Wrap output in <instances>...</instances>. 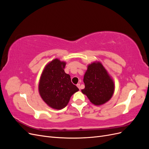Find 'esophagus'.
Returning <instances> with one entry per match:
<instances>
[{"instance_id": "34e87169", "label": "esophagus", "mask_w": 149, "mask_h": 149, "mask_svg": "<svg viewBox=\"0 0 149 149\" xmlns=\"http://www.w3.org/2000/svg\"><path fill=\"white\" fill-rule=\"evenodd\" d=\"M77 86H78V88L79 89V90H80V89H81V86H80V84L79 83H78V84H77Z\"/></svg>"}]
</instances>
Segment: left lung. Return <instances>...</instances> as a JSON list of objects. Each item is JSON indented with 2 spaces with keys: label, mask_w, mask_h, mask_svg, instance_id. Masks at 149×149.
<instances>
[{
  "label": "left lung",
  "mask_w": 149,
  "mask_h": 149,
  "mask_svg": "<svg viewBox=\"0 0 149 149\" xmlns=\"http://www.w3.org/2000/svg\"><path fill=\"white\" fill-rule=\"evenodd\" d=\"M85 88L81 92L93 104L100 106L110 100L114 92V83L100 61L88 66L84 76Z\"/></svg>",
  "instance_id": "1"
}]
</instances>
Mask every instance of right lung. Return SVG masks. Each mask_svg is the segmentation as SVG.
<instances>
[{
    "label": "right lung",
    "instance_id": "obj_1",
    "mask_svg": "<svg viewBox=\"0 0 149 149\" xmlns=\"http://www.w3.org/2000/svg\"><path fill=\"white\" fill-rule=\"evenodd\" d=\"M66 62L56 59L45 67L40 79V95L47 104L55 109H61L68 104L71 96L79 91L65 72Z\"/></svg>",
    "mask_w": 149,
    "mask_h": 149
}]
</instances>
